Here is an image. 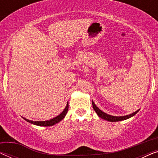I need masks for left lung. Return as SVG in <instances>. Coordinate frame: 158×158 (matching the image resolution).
Listing matches in <instances>:
<instances>
[{
  "mask_svg": "<svg viewBox=\"0 0 158 158\" xmlns=\"http://www.w3.org/2000/svg\"><path fill=\"white\" fill-rule=\"evenodd\" d=\"M92 104H93V108H94V111L96 112L97 115H98L99 117H101V118H103V119L104 120H106V121H109V122H119V121H123V120H126L127 118H131V116H135L136 114L137 113L138 111H139V110H137V111H136L135 112H134L132 114H129V115H127V116H111V115H109V114H107L104 113V112L101 111L98 109V107L96 106V104H95L94 101H92Z\"/></svg>",
  "mask_w": 158,
  "mask_h": 158,
  "instance_id": "left-lung-1",
  "label": "left lung"
}]
</instances>
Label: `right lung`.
Masks as SVG:
<instances>
[{"label":"right lung","mask_w":158,"mask_h":158,"mask_svg":"<svg viewBox=\"0 0 158 158\" xmlns=\"http://www.w3.org/2000/svg\"><path fill=\"white\" fill-rule=\"evenodd\" d=\"M68 102L67 103V106L66 107L64 108V109L63 110V111L62 112L61 114H60V115H58L57 116H56V117L52 118L50 120H47V121H44V122H34V121H31V120H29L27 119V118H23V119H25L27 122L31 123V124H33L34 125H37V126H42V127H51V126H53V125H55L57 124V123L60 122V121H62L63 118H64V116H66L67 114V112L68 111Z\"/></svg>","instance_id":"obj_1"}]
</instances>
